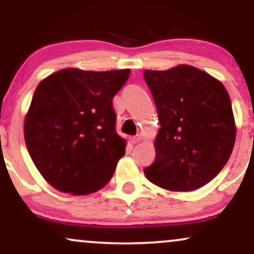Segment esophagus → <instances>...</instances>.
Segmentation results:
<instances>
[{
  "label": "esophagus",
  "instance_id": "esophagus-1",
  "mask_svg": "<svg viewBox=\"0 0 254 254\" xmlns=\"http://www.w3.org/2000/svg\"><path fill=\"white\" fill-rule=\"evenodd\" d=\"M139 141H141V136H133V137H131V138H130V142L132 144L138 143Z\"/></svg>",
  "mask_w": 254,
  "mask_h": 254
}]
</instances>
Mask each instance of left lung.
<instances>
[{
  "label": "left lung",
  "mask_w": 254,
  "mask_h": 254,
  "mask_svg": "<svg viewBox=\"0 0 254 254\" xmlns=\"http://www.w3.org/2000/svg\"><path fill=\"white\" fill-rule=\"evenodd\" d=\"M143 74L161 125L145 177L171 191L202 188L220 173L235 143L228 92L208 72L185 64Z\"/></svg>",
  "instance_id": "1"
}]
</instances>
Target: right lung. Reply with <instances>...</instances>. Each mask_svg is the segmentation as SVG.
<instances>
[{
  "instance_id": "right-lung-1",
  "label": "right lung",
  "mask_w": 254,
  "mask_h": 254,
  "mask_svg": "<svg viewBox=\"0 0 254 254\" xmlns=\"http://www.w3.org/2000/svg\"><path fill=\"white\" fill-rule=\"evenodd\" d=\"M130 69H63L38 84L25 118L32 161L50 185L89 194L110 182L127 142L116 131L112 99Z\"/></svg>"
}]
</instances>
